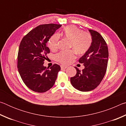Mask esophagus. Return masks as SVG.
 <instances>
[{"label":"esophagus","instance_id":"obj_1","mask_svg":"<svg viewBox=\"0 0 126 126\" xmlns=\"http://www.w3.org/2000/svg\"><path fill=\"white\" fill-rule=\"evenodd\" d=\"M61 69L62 70V69H65V68H67V66L61 65Z\"/></svg>","mask_w":126,"mask_h":126}]
</instances>
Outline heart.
Here are the masks:
<instances>
[{"label": "heart", "instance_id": "obj_1", "mask_svg": "<svg viewBox=\"0 0 126 126\" xmlns=\"http://www.w3.org/2000/svg\"><path fill=\"white\" fill-rule=\"evenodd\" d=\"M62 34L66 39L70 40V47L72 48L78 54H83L87 52L92 44V37L90 34L82 32L74 25H68L63 30ZM59 36L53 35L48 42V46L51 50H55L58 48ZM74 50L61 51L55 55L57 61L63 64H67L75 58Z\"/></svg>", "mask_w": 126, "mask_h": 126}]
</instances>
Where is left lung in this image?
<instances>
[{
	"label": "left lung",
	"mask_w": 126,
	"mask_h": 126,
	"mask_svg": "<svg viewBox=\"0 0 126 126\" xmlns=\"http://www.w3.org/2000/svg\"><path fill=\"white\" fill-rule=\"evenodd\" d=\"M92 44L89 50L79 59L84 68L80 71L75 67L77 73L71 78L72 86L82 92L95 89L101 83L107 71L108 60V47L102 36L96 31L89 29Z\"/></svg>",
	"instance_id": "1"
}]
</instances>
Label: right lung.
Masks as SVG:
<instances>
[{"label":"right lung","instance_id":"right-lung-1","mask_svg":"<svg viewBox=\"0 0 126 126\" xmlns=\"http://www.w3.org/2000/svg\"><path fill=\"white\" fill-rule=\"evenodd\" d=\"M61 24H42L25 35L21 41L18 54L19 73L23 82L31 90L43 93L54 84L61 70L54 64L50 68L44 67L47 54L50 50L47 47L49 39Z\"/></svg>","mask_w":126,"mask_h":126}]
</instances>
